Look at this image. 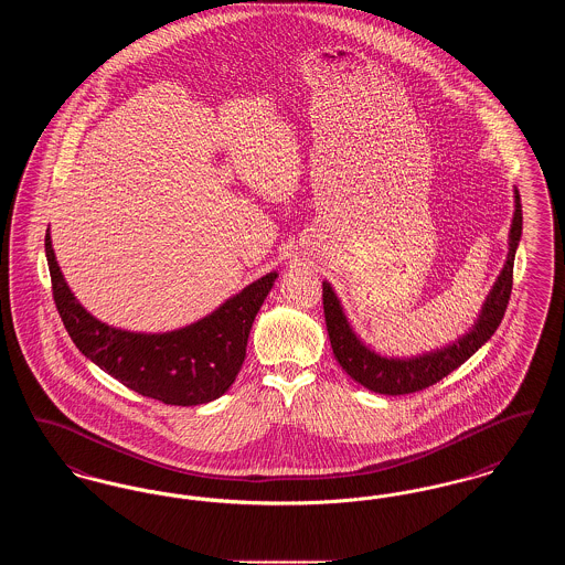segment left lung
I'll return each mask as SVG.
<instances>
[{
	"label": "left lung",
	"instance_id": "obj_1",
	"mask_svg": "<svg viewBox=\"0 0 565 565\" xmlns=\"http://www.w3.org/2000/svg\"><path fill=\"white\" fill-rule=\"evenodd\" d=\"M514 203L516 205H514V217H512L511 249H509L507 265L500 273L493 290L487 296L483 311L475 323V328L445 350L426 353V355H419L413 360H394V358L376 355L375 351L362 345L360 339L353 334L350 323L343 316V309L339 305V298L332 292L330 284L323 281V318H326L332 353L353 381H358L360 385H364L366 390H371L375 394H385V396L413 394V392L430 387L443 376L454 373L457 366H461L475 351L491 339V334L502 322L504 311L511 300L514 252H516L521 231H523L521 196L516 190H514Z\"/></svg>",
	"mask_w": 565,
	"mask_h": 565
}]
</instances>
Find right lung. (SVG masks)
Returning <instances> with one entry per match:
<instances>
[{
	"instance_id": "obj_1",
	"label": "right lung",
	"mask_w": 565,
	"mask_h": 565,
	"mask_svg": "<svg viewBox=\"0 0 565 565\" xmlns=\"http://www.w3.org/2000/svg\"><path fill=\"white\" fill-rule=\"evenodd\" d=\"M44 247L54 305L76 348L129 390L173 406L212 403L235 383L252 323L277 277H260L201 322L164 334H139L86 313L58 270L49 233Z\"/></svg>"
}]
</instances>
